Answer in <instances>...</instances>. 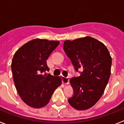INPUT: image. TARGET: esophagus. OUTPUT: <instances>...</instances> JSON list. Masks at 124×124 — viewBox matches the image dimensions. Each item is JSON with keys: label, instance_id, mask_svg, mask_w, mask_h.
Segmentation results:
<instances>
[{"label": "esophagus", "instance_id": "1", "mask_svg": "<svg viewBox=\"0 0 124 124\" xmlns=\"http://www.w3.org/2000/svg\"><path fill=\"white\" fill-rule=\"evenodd\" d=\"M63 82L64 84H68L69 83V78H66V77H63Z\"/></svg>", "mask_w": 124, "mask_h": 124}]
</instances>
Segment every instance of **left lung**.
Wrapping results in <instances>:
<instances>
[{
	"label": "left lung",
	"instance_id": "obj_1",
	"mask_svg": "<svg viewBox=\"0 0 124 124\" xmlns=\"http://www.w3.org/2000/svg\"><path fill=\"white\" fill-rule=\"evenodd\" d=\"M63 48L79 76L70 82L74 91L68 102L79 110L88 109L99 100L110 76L112 58L102 43L91 37L66 40Z\"/></svg>",
	"mask_w": 124,
	"mask_h": 124
}]
</instances>
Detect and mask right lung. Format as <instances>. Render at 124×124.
Instances as JSON below:
<instances>
[{
    "label": "right lung",
    "mask_w": 124,
    "mask_h": 124,
    "mask_svg": "<svg viewBox=\"0 0 124 124\" xmlns=\"http://www.w3.org/2000/svg\"><path fill=\"white\" fill-rule=\"evenodd\" d=\"M59 44V41L35 38L14 54L11 68L15 87L30 107L41 108L48 104L53 92L61 85L60 76L44 74L50 70L46 60Z\"/></svg>",
    "instance_id": "right-lung-1"
}]
</instances>
